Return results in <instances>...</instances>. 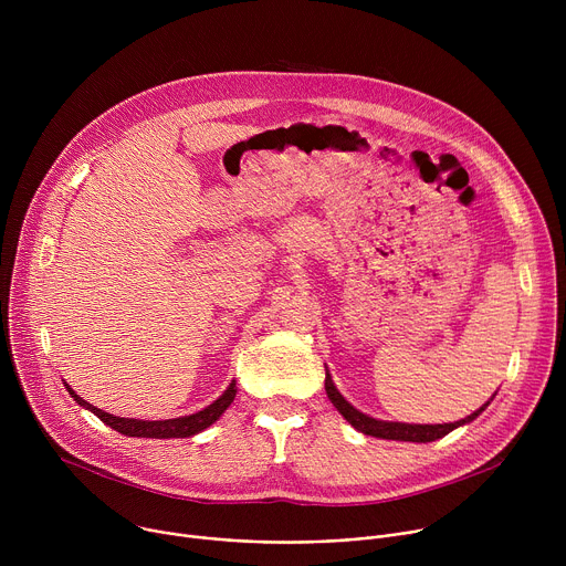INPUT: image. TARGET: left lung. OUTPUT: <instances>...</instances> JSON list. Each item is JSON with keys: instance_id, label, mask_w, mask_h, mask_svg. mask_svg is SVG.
<instances>
[{"instance_id": "left-lung-1", "label": "left lung", "mask_w": 566, "mask_h": 566, "mask_svg": "<svg viewBox=\"0 0 566 566\" xmlns=\"http://www.w3.org/2000/svg\"><path fill=\"white\" fill-rule=\"evenodd\" d=\"M325 389H327V396L329 400L334 402V408L345 417V421L349 426H354L358 432L367 434V437H378V439H391V441H412V443H430V441H437L446 434H450L452 430L474 421L483 410H486L491 406L489 402H483V406L479 410H474L470 417L461 419V421H454V423H402V421H382V419H374L365 412H360L358 408H354L352 402L340 394V389L336 387L329 369H327V378H325Z\"/></svg>"}]
</instances>
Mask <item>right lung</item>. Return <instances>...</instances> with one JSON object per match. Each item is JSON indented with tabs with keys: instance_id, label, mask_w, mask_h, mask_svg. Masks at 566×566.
<instances>
[{
	"instance_id": "add662e5",
	"label": "right lung",
	"mask_w": 566,
	"mask_h": 566,
	"mask_svg": "<svg viewBox=\"0 0 566 566\" xmlns=\"http://www.w3.org/2000/svg\"><path fill=\"white\" fill-rule=\"evenodd\" d=\"M64 385H66V391L71 394V398L77 402V406L94 412L105 426H109L112 430H116L125 437H143V439H186V437H195L201 430L210 428L228 410V406L234 400V394H237V382L230 380V385L210 402V406H206V408H201L192 415L172 417V419H134V417H114V415L92 406V402H87L80 394H75L69 382H64Z\"/></svg>"
}]
</instances>
